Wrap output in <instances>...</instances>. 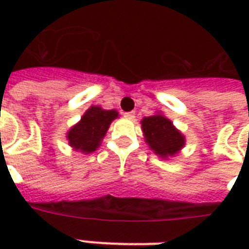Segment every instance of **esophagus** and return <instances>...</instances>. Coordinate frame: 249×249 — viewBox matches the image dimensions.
<instances>
[{
    "label": "esophagus",
    "mask_w": 249,
    "mask_h": 249,
    "mask_svg": "<svg viewBox=\"0 0 249 249\" xmlns=\"http://www.w3.org/2000/svg\"><path fill=\"white\" fill-rule=\"evenodd\" d=\"M124 116L126 117V119H129V120H133V119L136 117V113H134V112H125Z\"/></svg>",
    "instance_id": "esophagus-1"
}]
</instances>
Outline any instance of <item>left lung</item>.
<instances>
[{"label": "left lung", "instance_id": "left-lung-1", "mask_svg": "<svg viewBox=\"0 0 249 249\" xmlns=\"http://www.w3.org/2000/svg\"><path fill=\"white\" fill-rule=\"evenodd\" d=\"M141 126L148 147L161 159L173 158L185 147V136L161 112L143 117Z\"/></svg>", "mask_w": 249, "mask_h": 249}]
</instances>
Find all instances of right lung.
I'll list each match as a JSON object with an SVG mask.
<instances>
[{"label":"right lung","instance_id":"add662e5","mask_svg":"<svg viewBox=\"0 0 249 249\" xmlns=\"http://www.w3.org/2000/svg\"><path fill=\"white\" fill-rule=\"evenodd\" d=\"M117 117L119 112L116 109H103L99 106H91L81 116V120L67 132L68 144L81 154L94 152L101 146L111 123Z\"/></svg>","mask_w":249,"mask_h":249}]
</instances>
